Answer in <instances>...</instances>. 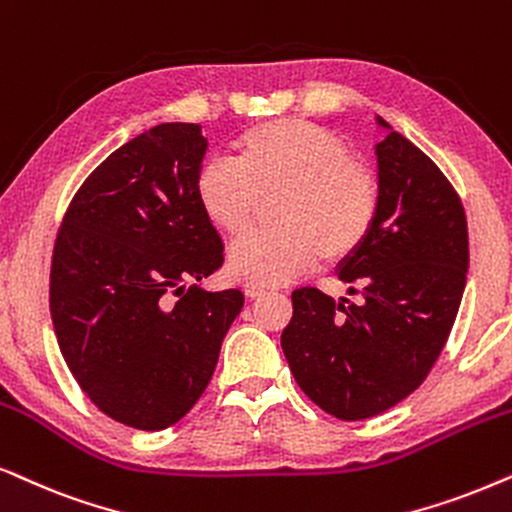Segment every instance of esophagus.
<instances>
[{"label": "esophagus", "mask_w": 512, "mask_h": 512, "mask_svg": "<svg viewBox=\"0 0 512 512\" xmlns=\"http://www.w3.org/2000/svg\"><path fill=\"white\" fill-rule=\"evenodd\" d=\"M267 290L269 288L264 283H245V295H248V297H260Z\"/></svg>", "instance_id": "obj_1"}]
</instances>
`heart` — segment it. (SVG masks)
<instances>
[{
  "label": "heart",
  "instance_id": "heart-1",
  "mask_svg": "<svg viewBox=\"0 0 512 512\" xmlns=\"http://www.w3.org/2000/svg\"><path fill=\"white\" fill-rule=\"evenodd\" d=\"M283 229L245 236L229 271L248 283H285L325 257L339 262L365 243L379 210L377 177L337 135L304 119L264 121L236 140V159L215 156L196 177L203 215L227 236L255 224L278 199Z\"/></svg>",
  "mask_w": 512,
  "mask_h": 512
}]
</instances>
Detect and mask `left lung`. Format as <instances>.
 Returning <instances> with one entry per match:
<instances>
[{
	"mask_svg": "<svg viewBox=\"0 0 512 512\" xmlns=\"http://www.w3.org/2000/svg\"><path fill=\"white\" fill-rule=\"evenodd\" d=\"M379 210L365 243L339 262L349 295L292 292L281 346L320 410L360 421L419 388L452 330L468 274V224L442 170L377 117Z\"/></svg>",
	"mask_w": 512,
	"mask_h": 512,
	"instance_id": "obj_1",
	"label": "left lung"
}]
</instances>
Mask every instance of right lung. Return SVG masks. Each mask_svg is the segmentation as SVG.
Wrapping results in <instances>:
<instances>
[{
  "mask_svg": "<svg viewBox=\"0 0 512 512\" xmlns=\"http://www.w3.org/2000/svg\"><path fill=\"white\" fill-rule=\"evenodd\" d=\"M208 140L161 124L112 152L74 196L51 264V318L67 367L100 412L163 431L196 405L243 309L201 285L224 245L196 201Z\"/></svg>",
  "mask_w": 512,
  "mask_h": 512,
  "instance_id": "1",
  "label": "right lung"
}]
</instances>
